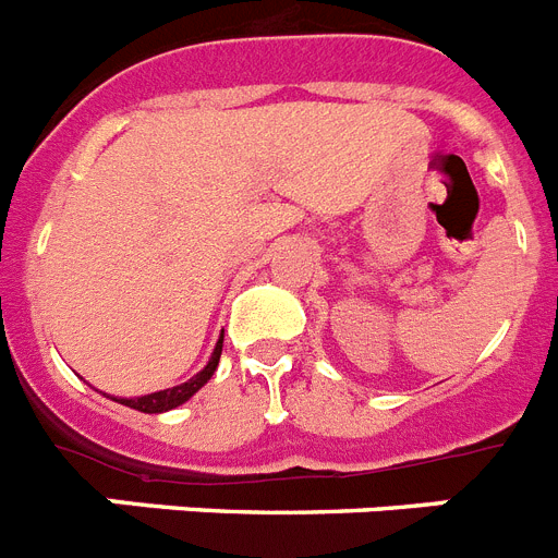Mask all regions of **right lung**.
I'll list each match as a JSON object with an SVG mask.
<instances>
[{"label":"right lung","mask_w":558,"mask_h":558,"mask_svg":"<svg viewBox=\"0 0 558 558\" xmlns=\"http://www.w3.org/2000/svg\"><path fill=\"white\" fill-rule=\"evenodd\" d=\"M221 345H225V337L219 339V345H216V351H213L205 371H198L193 379L182 381V385L177 387H168V390H159V393L140 396V399H120V404L134 407V410H140V413H165V410H173V407L185 404V401L196 393L198 387H205L207 379L216 373V367H219V360H221Z\"/></svg>","instance_id":"right-lung-1"}]
</instances>
